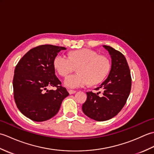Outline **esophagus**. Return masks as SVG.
<instances>
[{
  "label": "esophagus",
  "instance_id": "1",
  "mask_svg": "<svg viewBox=\"0 0 154 154\" xmlns=\"http://www.w3.org/2000/svg\"><path fill=\"white\" fill-rule=\"evenodd\" d=\"M68 92H69V93L70 94H74V93H76V91H74V90H69Z\"/></svg>",
  "mask_w": 154,
  "mask_h": 154
}]
</instances>
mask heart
I'll return each mask as SVG.
<instances>
[{
	"label": "heart",
	"instance_id": "obj_1",
	"mask_svg": "<svg viewBox=\"0 0 154 154\" xmlns=\"http://www.w3.org/2000/svg\"><path fill=\"white\" fill-rule=\"evenodd\" d=\"M54 67L61 76L65 77L79 67V73L69 75L64 80V85L71 89L83 87L100 83L110 70V63L104 55H99L95 51L89 49L71 52L70 57L63 54L55 57Z\"/></svg>",
	"mask_w": 154,
	"mask_h": 154
}]
</instances>
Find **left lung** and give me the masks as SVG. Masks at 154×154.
Segmentation results:
<instances>
[{
  "label": "left lung",
  "mask_w": 154,
  "mask_h": 154,
  "mask_svg": "<svg viewBox=\"0 0 154 154\" xmlns=\"http://www.w3.org/2000/svg\"><path fill=\"white\" fill-rule=\"evenodd\" d=\"M112 59V66L107 79L97 87L104 90L103 96L92 91L87 93V100L82 106L84 114L97 121H105L117 115L125 105L131 91L132 78L126 57L109 45H103Z\"/></svg>",
  "instance_id": "obj_1"
}]
</instances>
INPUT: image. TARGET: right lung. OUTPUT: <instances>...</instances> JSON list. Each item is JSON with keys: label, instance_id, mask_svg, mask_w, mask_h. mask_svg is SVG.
<instances>
[{"label": "right lung", "instance_id": "obj_1", "mask_svg": "<svg viewBox=\"0 0 154 154\" xmlns=\"http://www.w3.org/2000/svg\"><path fill=\"white\" fill-rule=\"evenodd\" d=\"M66 48L41 45L23 56L14 70L13 91L16 106L28 119L43 122L57 113L62 101L69 95L55 74L54 62L61 50ZM55 86L56 90H48Z\"/></svg>", "mask_w": 154, "mask_h": 154}]
</instances>
